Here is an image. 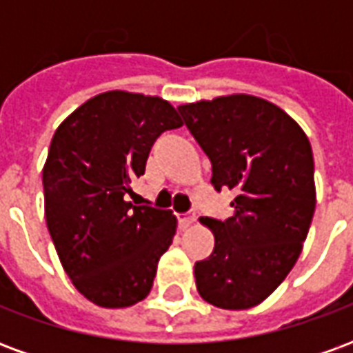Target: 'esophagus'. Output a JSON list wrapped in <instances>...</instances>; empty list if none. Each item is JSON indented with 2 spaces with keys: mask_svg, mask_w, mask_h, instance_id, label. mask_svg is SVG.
Listing matches in <instances>:
<instances>
[{
  "mask_svg": "<svg viewBox=\"0 0 353 353\" xmlns=\"http://www.w3.org/2000/svg\"><path fill=\"white\" fill-rule=\"evenodd\" d=\"M194 221H196V215L194 214H177V223H179V227L183 230L189 229Z\"/></svg>",
  "mask_w": 353,
  "mask_h": 353,
  "instance_id": "obj_1",
  "label": "esophagus"
}]
</instances>
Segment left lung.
<instances>
[{
  "label": "left lung",
  "mask_w": 353,
  "mask_h": 353,
  "mask_svg": "<svg viewBox=\"0 0 353 353\" xmlns=\"http://www.w3.org/2000/svg\"><path fill=\"white\" fill-rule=\"evenodd\" d=\"M212 162L215 191H234V214L204 217L215 248L196 261L200 296L225 310L265 301L303 252L316 210L314 157L303 128L270 101L248 94L179 105Z\"/></svg>",
  "instance_id": "8db88e82"
}]
</instances>
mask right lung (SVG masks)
I'll return each instance as SVG.
<instances>
[{
	"label": "right lung",
	"mask_w": 353,
	"mask_h": 353,
	"mask_svg": "<svg viewBox=\"0 0 353 353\" xmlns=\"http://www.w3.org/2000/svg\"><path fill=\"white\" fill-rule=\"evenodd\" d=\"M168 101L124 90L94 96L60 124L43 168L45 219L65 274L103 308L143 301L176 234L172 210L132 206L162 132L181 126Z\"/></svg>",
	"instance_id": "1"
}]
</instances>
